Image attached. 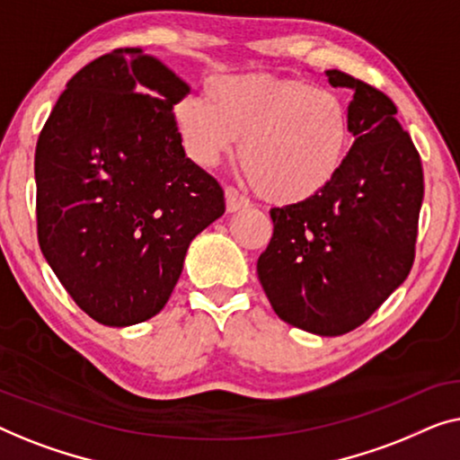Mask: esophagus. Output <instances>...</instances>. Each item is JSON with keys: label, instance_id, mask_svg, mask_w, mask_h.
<instances>
[{"label": "esophagus", "instance_id": "esophagus-1", "mask_svg": "<svg viewBox=\"0 0 460 460\" xmlns=\"http://www.w3.org/2000/svg\"><path fill=\"white\" fill-rule=\"evenodd\" d=\"M225 202H227V212H237L250 206V199L242 196L235 187H227V190H225Z\"/></svg>", "mask_w": 460, "mask_h": 460}]
</instances>
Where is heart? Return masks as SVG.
I'll list each match as a JSON object with an SVG mask.
<instances>
[{"label":"heart","mask_w":460,"mask_h":460,"mask_svg":"<svg viewBox=\"0 0 460 460\" xmlns=\"http://www.w3.org/2000/svg\"><path fill=\"white\" fill-rule=\"evenodd\" d=\"M172 119L181 146L198 166H217L242 139L239 163L252 187L279 206L306 202L327 190L352 147L344 98L289 76H212L204 100H179Z\"/></svg>","instance_id":"heart-1"}]
</instances>
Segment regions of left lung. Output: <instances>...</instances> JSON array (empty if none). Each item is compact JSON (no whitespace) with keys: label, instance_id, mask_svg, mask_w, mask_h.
<instances>
[{"label":"left lung","instance_id":"left-lung-1","mask_svg":"<svg viewBox=\"0 0 460 460\" xmlns=\"http://www.w3.org/2000/svg\"><path fill=\"white\" fill-rule=\"evenodd\" d=\"M325 75L333 87L354 92L348 103L354 144L319 196L270 208L273 237L256 270L281 321L316 335H344L411 273L423 168L384 92L341 70Z\"/></svg>","mask_w":460,"mask_h":460}]
</instances>
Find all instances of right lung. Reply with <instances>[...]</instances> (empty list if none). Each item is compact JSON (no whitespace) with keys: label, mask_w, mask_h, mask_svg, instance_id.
<instances>
[{"label":"right lung","mask_w":460,"mask_h":460,"mask_svg":"<svg viewBox=\"0 0 460 460\" xmlns=\"http://www.w3.org/2000/svg\"><path fill=\"white\" fill-rule=\"evenodd\" d=\"M187 93L156 58L119 48L66 83L39 133V245L102 325L158 314L191 239L225 212L223 187L185 156L174 127Z\"/></svg>","instance_id":"right-lung-1"}]
</instances>
